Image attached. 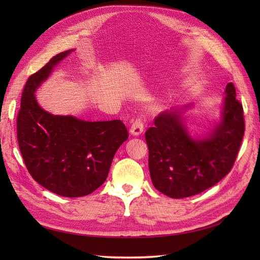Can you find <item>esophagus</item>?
<instances>
[{
	"mask_svg": "<svg viewBox=\"0 0 260 260\" xmlns=\"http://www.w3.org/2000/svg\"><path fill=\"white\" fill-rule=\"evenodd\" d=\"M144 131V124H143V121L141 118H137V119L133 121L132 125H131V129H130V133L132 136H140L141 133H143Z\"/></svg>",
	"mask_w": 260,
	"mask_h": 260,
	"instance_id": "34e87169",
	"label": "esophagus"
}]
</instances>
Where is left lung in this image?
<instances>
[{"mask_svg": "<svg viewBox=\"0 0 260 260\" xmlns=\"http://www.w3.org/2000/svg\"><path fill=\"white\" fill-rule=\"evenodd\" d=\"M221 119L204 138L190 136L182 109L155 118L145 132L148 168L154 186L171 199H183L214 186L229 174L242 143L243 106L232 82L225 86Z\"/></svg>", "mask_w": 260, "mask_h": 260, "instance_id": "8db88e82", "label": "left lung"}]
</instances>
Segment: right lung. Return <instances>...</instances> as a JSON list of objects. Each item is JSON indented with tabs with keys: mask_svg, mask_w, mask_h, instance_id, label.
<instances>
[{
	"mask_svg": "<svg viewBox=\"0 0 260 260\" xmlns=\"http://www.w3.org/2000/svg\"><path fill=\"white\" fill-rule=\"evenodd\" d=\"M75 50L61 52L31 75L22 91L17 140L26 167L39 184L65 198L91 194L105 182L115 153L128 139L121 120L86 121L45 112L35 92Z\"/></svg>",
	"mask_w": 260,
	"mask_h": 260,
	"instance_id": "add662e5",
	"label": "right lung"
}]
</instances>
